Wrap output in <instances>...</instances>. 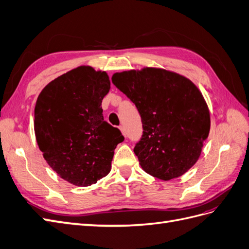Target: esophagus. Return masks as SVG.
I'll return each instance as SVG.
<instances>
[{
  "instance_id": "34e87169",
  "label": "esophagus",
  "mask_w": 249,
  "mask_h": 249,
  "mask_svg": "<svg viewBox=\"0 0 249 249\" xmlns=\"http://www.w3.org/2000/svg\"><path fill=\"white\" fill-rule=\"evenodd\" d=\"M119 129H120V131H122V133H123V135L124 137H126V131H125V127L124 126V125H120L119 126Z\"/></svg>"
}]
</instances>
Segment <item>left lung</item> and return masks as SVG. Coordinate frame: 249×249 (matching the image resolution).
<instances>
[{
  "label": "left lung",
  "mask_w": 249,
  "mask_h": 249,
  "mask_svg": "<svg viewBox=\"0 0 249 249\" xmlns=\"http://www.w3.org/2000/svg\"><path fill=\"white\" fill-rule=\"evenodd\" d=\"M112 83L140 114L143 132L134 153L142 169L164 180L183 176L198 160L210 132L198 88L178 73L153 67L114 73Z\"/></svg>",
  "instance_id": "8db88e82"
}]
</instances>
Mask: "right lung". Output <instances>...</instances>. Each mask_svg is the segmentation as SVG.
<instances>
[{"label":"right lung","mask_w":249,"mask_h":249,"mask_svg":"<svg viewBox=\"0 0 249 249\" xmlns=\"http://www.w3.org/2000/svg\"><path fill=\"white\" fill-rule=\"evenodd\" d=\"M109 90L106 72L80 66L49 83L37 99V144L52 169L72 185L90 186L106 177L124 140L104 120L102 101Z\"/></svg>","instance_id":"add662e5"}]
</instances>
